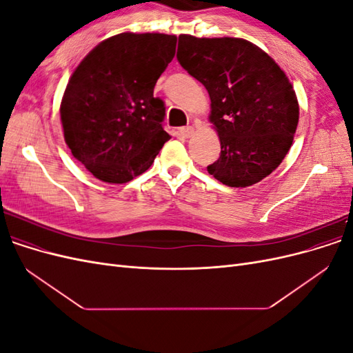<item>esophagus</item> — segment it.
<instances>
[{"instance_id":"1","label":"esophagus","mask_w":353,"mask_h":353,"mask_svg":"<svg viewBox=\"0 0 353 353\" xmlns=\"http://www.w3.org/2000/svg\"><path fill=\"white\" fill-rule=\"evenodd\" d=\"M193 132H194L193 126H183V128H179V134L183 135L184 138H190L191 135H193Z\"/></svg>"}]
</instances>
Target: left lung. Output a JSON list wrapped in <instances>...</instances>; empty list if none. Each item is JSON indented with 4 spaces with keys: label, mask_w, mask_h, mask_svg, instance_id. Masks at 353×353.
<instances>
[{
    "label": "left lung",
    "mask_w": 353,
    "mask_h": 353,
    "mask_svg": "<svg viewBox=\"0 0 353 353\" xmlns=\"http://www.w3.org/2000/svg\"><path fill=\"white\" fill-rule=\"evenodd\" d=\"M176 59L210 97L221 154L208 172L228 187H249L268 176L290 150L299 122L285 73L240 38L179 35Z\"/></svg>",
    "instance_id": "1"
}]
</instances>
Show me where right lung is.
<instances>
[{
    "mask_svg": "<svg viewBox=\"0 0 353 353\" xmlns=\"http://www.w3.org/2000/svg\"><path fill=\"white\" fill-rule=\"evenodd\" d=\"M175 47L174 35L126 32L103 41L73 72L60 108L63 132L95 178L128 183L152 166L170 138L165 103L153 91Z\"/></svg>",
    "mask_w": 353,
    "mask_h": 353,
    "instance_id": "right-lung-1",
    "label": "right lung"
}]
</instances>
